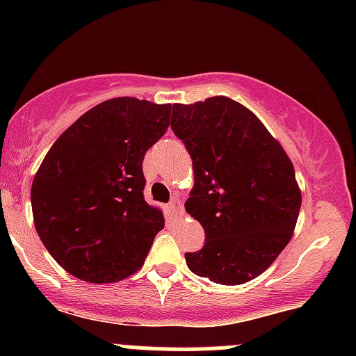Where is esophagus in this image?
Instances as JSON below:
<instances>
[{
    "instance_id": "34e87169",
    "label": "esophagus",
    "mask_w": 356,
    "mask_h": 356,
    "mask_svg": "<svg viewBox=\"0 0 356 356\" xmlns=\"http://www.w3.org/2000/svg\"><path fill=\"white\" fill-rule=\"evenodd\" d=\"M167 208L172 215H175V217H177V215H182V204L179 200H172L170 203H168Z\"/></svg>"
}]
</instances>
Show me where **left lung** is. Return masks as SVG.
Segmentation results:
<instances>
[{"label": "left lung", "instance_id": "8db88e82", "mask_svg": "<svg viewBox=\"0 0 356 356\" xmlns=\"http://www.w3.org/2000/svg\"><path fill=\"white\" fill-rule=\"evenodd\" d=\"M170 127L195 167L186 210L204 229L203 248L186 253L189 270L225 286L258 277L296 225L301 193L293 163L257 115L225 96L177 103Z\"/></svg>", "mask_w": 356, "mask_h": 356}]
</instances>
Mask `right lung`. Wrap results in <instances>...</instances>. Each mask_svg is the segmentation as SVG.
<instances>
[{
  "label": "right lung",
  "instance_id": "1",
  "mask_svg": "<svg viewBox=\"0 0 356 356\" xmlns=\"http://www.w3.org/2000/svg\"><path fill=\"white\" fill-rule=\"evenodd\" d=\"M170 124V105L113 98L86 111L42 160L31 189L42 245L74 277L117 282L148 257L165 218L145 201L146 152Z\"/></svg>",
  "mask_w": 356,
  "mask_h": 356
}]
</instances>
